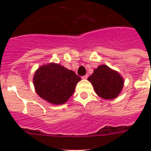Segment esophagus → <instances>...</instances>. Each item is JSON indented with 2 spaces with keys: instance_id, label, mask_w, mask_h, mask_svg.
<instances>
[{
  "instance_id": "esophagus-1",
  "label": "esophagus",
  "mask_w": 151,
  "mask_h": 151,
  "mask_svg": "<svg viewBox=\"0 0 151 151\" xmlns=\"http://www.w3.org/2000/svg\"><path fill=\"white\" fill-rule=\"evenodd\" d=\"M88 78V74H86V75L83 76V77H82L83 79H87Z\"/></svg>"
}]
</instances>
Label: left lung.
Listing matches in <instances>:
<instances>
[{
  "label": "left lung",
  "mask_w": 151,
  "mask_h": 151,
  "mask_svg": "<svg viewBox=\"0 0 151 151\" xmlns=\"http://www.w3.org/2000/svg\"><path fill=\"white\" fill-rule=\"evenodd\" d=\"M88 80L92 83L96 94L106 99L116 98L124 84L123 78L119 73L106 65L98 66Z\"/></svg>",
  "instance_id": "8db88e82"
}]
</instances>
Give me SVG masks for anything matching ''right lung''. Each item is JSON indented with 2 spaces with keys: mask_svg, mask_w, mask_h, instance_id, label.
Segmentation results:
<instances>
[{
  "mask_svg": "<svg viewBox=\"0 0 151 151\" xmlns=\"http://www.w3.org/2000/svg\"><path fill=\"white\" fill-rule=\"evenodd\" d=\"M81 80L73 71L55 63L39 67L34 76V87L39 96L57 105L68 100Z\"/></svg>",
  "mask_w": 151,
  "mask_h": 151,
  "instance_id": "1",
  "label": "right lung"
}]
</instances>
